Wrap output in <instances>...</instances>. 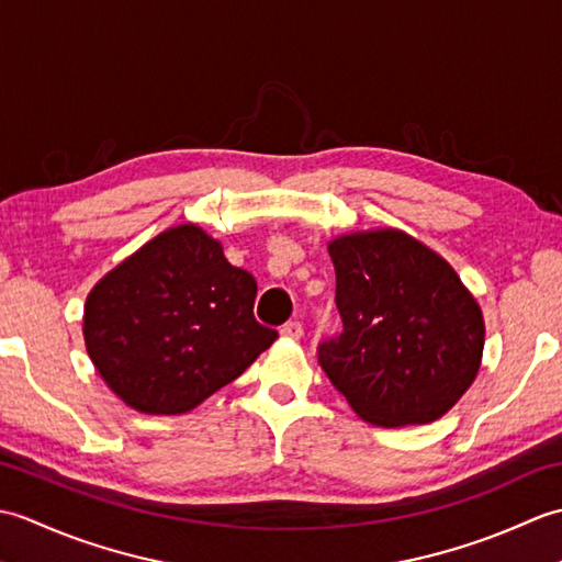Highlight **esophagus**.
<instances>
[{
  "label": "esophagus",
  "mask_w": 562,
  "mask_h": 562,
  "mask_svg": "<svg viewBox=\"0 0 562 562\" xmlns=\"http://www.w3.org/2000/svg\"><path fill=\"white\" fill-rule=\"evenodd\" d=\"M280 333H282V338L300 340V338L304 336V328H302L300 321H290V324H284V326L280 328Z\"/></svg>",
  "instance_id": "esophagus-1"
}]
</instances>
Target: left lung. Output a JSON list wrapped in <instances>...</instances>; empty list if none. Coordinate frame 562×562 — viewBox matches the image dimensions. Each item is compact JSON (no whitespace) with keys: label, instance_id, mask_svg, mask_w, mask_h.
I'll use <instances>...</instances> for the list:
<instances>
[{"label":"left lung","instance_id":"obj_1","mask_svg":"<svg viewBox=\"0 0 562 562\" xmlns=\"http://www.w3.org/2000/svg\"><path fill=\"white\" fill-rule=\"evenodd\" d=\"M342 333L318 348L330 384L364 423L427 425L479 376L483 312L432 248L393 226L328 241Z\"/></svg>","mask_w":562,"mask_h":562}]
</instances>
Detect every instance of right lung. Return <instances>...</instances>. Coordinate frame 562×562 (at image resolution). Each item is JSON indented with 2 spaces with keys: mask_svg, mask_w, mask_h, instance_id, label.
Here are the masks:
<instances>
[{
  "mask_svg": "<svg viewBox=\"0 0 562 562\" xmlns=\"http://www.w3.org/2000/svg\"><path fill=\"white\" fill-rule=\"evenodd\" d=\"M256 292L254 274L234 268L202 226H169L93 284L83 345L130 408L183 415L278 338L254 318Z\"/></svg>",
  "mask_w": 562,
  "mask_h": 562,
  "instance_id": "right-lung-1",
  "label": "right lung"
}]
</instances>
